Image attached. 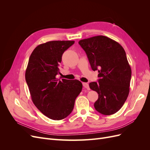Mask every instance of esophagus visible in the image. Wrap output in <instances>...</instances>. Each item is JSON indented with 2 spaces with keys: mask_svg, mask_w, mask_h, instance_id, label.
<instances>
[{
  "mask_svg": "<svg viewBox=\"0 0 150 150\" xmlns=\"http://www.w3.org/2000/svg\"><path fill=\"white\" fill-rule=\"evenodd\" d=\"M83 86L84 87V88L87 89L88 90H89V89H90L89 86V84H88V83H83Z\"/></svg>",
  "mask_w": 150,
  "mask_h": 150,
  "instance_id": "esophagus-1",
  "label": "esophagus"
}]
</instances>
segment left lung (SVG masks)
Here are the masks:
<instances>
[{
	"label": "left lung",
	"instance_id": "obj_1",
	"mask_svg": "<svg viewBox=\"0 0 150 150\" xmlns=\"http://www.w3.org/2000/svg\"><path fill=\"white\" fill-rule=\"evenodd\" d=\"M79 44L88 56L93 71H98V82L89 88L98 94L96 110L111 115L123 106L129 92L131 69L125 51L115 40L104 35L80 40Z\"/></svg>",
	"mask_w": 150,
	"mask_h": 150
}]
</instances>
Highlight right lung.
Masks as SVG:
<instances>
[{
    "mask_svg": "<svg viewBox=\"0 0 150 150\" xmlns=\"http://www.w3.org/2000/svg\"><path fill=\"white\" fill-rule=\"evenodd\" d=\"M74 40H54L36 47L29 57L25 81L34 105L43 115L53 120L69 116L76 98L81 92V81L57 79L62 56Z\"/></svg>",
    "mask_w": 150,
    "mask_h": 150,
    "instance_id": "obj_1",
    "label": "right lung"
}]
</instances>
